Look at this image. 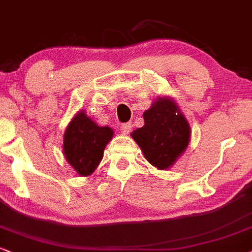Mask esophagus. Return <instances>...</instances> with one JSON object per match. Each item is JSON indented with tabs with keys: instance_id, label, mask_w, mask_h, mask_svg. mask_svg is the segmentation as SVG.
<instances>
[{
	"instance_id": "1",
	"label": "esophagus",
	"mask_w": 252,
	"mask_h": 252,
	"mask_svg": "<svg viewBox=\"0 0 252 252\" xmlns=\"http://www.w3.org/2000/svg\"><path fill=\"white\" fill-rule=\"evenodd\" d=\"M131 128H132V126H131V123H130V122L124 123V124H122V126H121V131H122L124 135H128V133L130 132V130H131Z\"/></svg>"
}]
</instances>
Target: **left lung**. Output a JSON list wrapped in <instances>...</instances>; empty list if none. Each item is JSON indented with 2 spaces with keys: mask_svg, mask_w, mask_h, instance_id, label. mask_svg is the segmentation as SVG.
Here are the masks:
<instances>
[{
  "mask_svg": "<svg viewBox=\"0 0 252 252\" xmlns=\"http://www.w3.org/2000/svg\"><path fill=\"white\" fill-rule=\"evenodd\" d=\"M144 126L131 136L150 164L168 170L189 143L190 128L186 117L171 97H158L143 114Z\"/></svg>",
  "mask_w": 252,
  "mask_h": 252,
  "instance_id": "8db88e82",
  "label": "left lung"
}]
</instances>
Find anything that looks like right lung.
<instances>
[{
  "instance_id": "right-lung-1",
  "label": "right lung",
  "mask_w": 252,
  "mask_h": 252,
  "mask_svg": "<svg viewBox=\"0 0 252 252\" xmlns=\"http://www.w3.org/2000/svg\"><path fill=\"white\" fill-rule=\"evenodd\" d=\"M109 126H98L84 110L75 114L63 133V155L79 176H91L102 160L106 145L113 138Z\"/></svg>"
}]
</instances>
